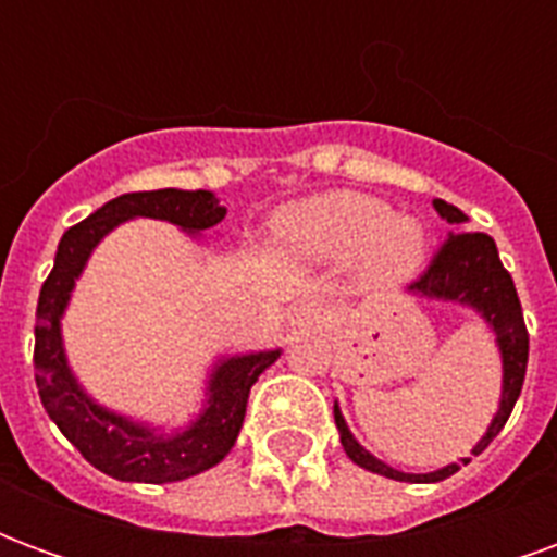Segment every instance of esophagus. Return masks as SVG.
<instances>
[{"label": "esophagus", "mask_w": 557, "mask_h": 557, "mask_svg": "<svg viewBox=\"0 0 557 557\" xmlns=\"http://www.w3.org/2000/svg\"><path fill=\"white\" fill-rule=\"evenodd\" d=\"M298 319H301V322H313V319H319V307H315V304H304Z\"/></svg>", "instance_id": "obj_1"}]
</instances>
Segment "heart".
<instances>
[{"mask_svg":"<svg viewBox=\"0 0 557 557\" xmlns=\"http://www.w3.org/2000/svg\"><path fill=\"white\" fill-rule=\"evenodd\" d=\"M283 242L310 259L361 253L363 274L375 283L409 277L423 256V232L406 218H391L373 196L334 190L289 208L277 223Z\"/></svg>","mask_w":557,"mask_h":557,"instance_id":"b5f03b06","label":"heart"}]
</instances>
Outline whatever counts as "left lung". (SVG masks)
<instances>
[{"label":"left lung","instance_id":"1","mask_svg":"<svg viewBox=\"0 0 557 557\" xmlns=\"http://www.w3.org/2000/svg\"><path fill=\"white\" fill-rule=\"evenodd\" d=\"M435 208L447 223L462 226L466 214L456 206H447L442 199H435ZM409 292H420L426 298H444V301H462L478 307L480 313L486 315V322L495 327V337L502 346L504 358V391H502V409L492 420L490 432L480 438V444L471 450L478 456L483 454L490 442L504 430V423L513 411L516 399L522 394V382H525L528 367V327L522 319V304L516 295L513 277L510 271L502 265L498 259V247L492 242L486 232L456 230L450 232L442 242V247L432 253L430 265L420 271L418 277L411 280ZM334 420H337L339 442L346 447V454L355 466L367 468L373 474L391 480H406V483H438V480L450 478L459 471V462L432 471V474H403L397 468L379 462L373 454H367L361 444L355 442V435L346 426V420L334 406ZM462 466H468V459H462Z\"/></svg>","mask_w":557,"mask_h":557}]
</instances>
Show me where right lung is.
<instances>
[{
	"label": "right lung",
	"mask_w": 557,
	"mask_h": 557,
	"mask_svg": "<svg viewBox=\"0 0 557 557\" xmlns=\"http://www.w3.org/2000/svg\"><path fill=\"white\" fill-rule=\"evenodd\" d=\"M226 214L220 199L208 190H139L110 199L95 214L71 226L59 242L50 277L38 295V322H35V385L41 403L67 442L77 447L86 462L115 480L134 483H175L194 478L206 468L218 466L238 438L247 411V397L265 367L277 361L280 351H259L220 363L211 379V397L202 418L187 432L172 438L154 435L125 418H115L95 406L67 373L59 319L65 310L74 280L86 265L91 247L107 232L127 218L170 220L187 232L211 230Z\"/></svg>",
	"instance_id": "right-lung-1"
}]
</instances>
